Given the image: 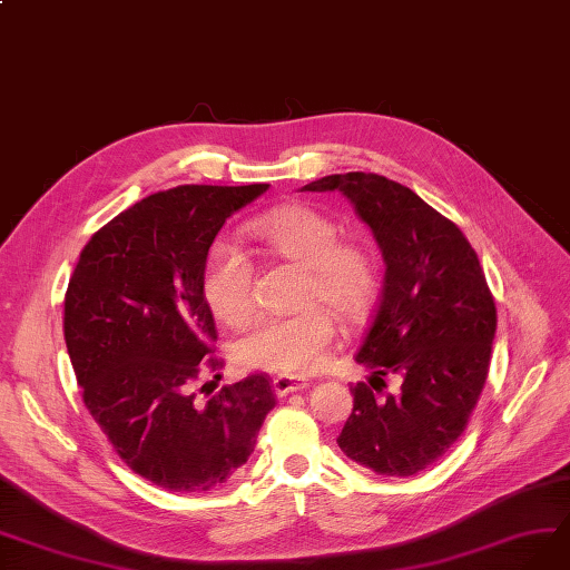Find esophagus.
I'll return each instance as SVG.
<instances>
[{
    "label": "esophagus",
    "instance_id": "1",
    "mask_svg": "<svg viewBox=\"0 0 570 570\" xmlns=\"http://www.w3.org/2000/svg\"><path fill=\"white\" fill-rule=\"evenodd\" d=\"M309 383H296L293 377H274L272 381V390L277 396H286V394H293V392H301V390H307Z\"/></svg>",
    "mask_w": 570,
    "mask_h": 570
}]
</instances>
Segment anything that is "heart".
<instances>
[{"instance_id":"b5f03b06","label":"heart","mask_w":570,"mask_h":570,"mask_svg":"<svg viewBox=\"0 0 570 570\" xmlns=\"http://www.w3.org/2000/svg\"><path fill=\"white\" fill-rule=\"evenodd\" d=\"M248 235L269 253L305 267L301 305L291 317L253 324L235 343L237 362L246 368L305 377L317 373L335 338L331 307L345 324H362L381 296V261L371 244L341 239V227L322 210L286 204L248 223ZM202 293L214 317L227 326L244 324L256 309L253 263L227 242L208 248L202 267Z\"/></svg>"}]
</instances>
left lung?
<instances>
[{
    "instance_id": "8db88e82",
    "label": "left lung",
    "mask_w": 570,
    "mask_h": 570,
    "mask_svg": "<svg viewBox=\"0 0 570 570\" xmlns=\"http://www.w3.org/2000/svg\"><path fill=\"white\" fill-rule=\"evenodd\" d=\"M305 193H343L373 229L385 282L373 324L356 352L371 386L403 377L377 400L350 387L354 409L338 436L343 453L383 476H413L465 432L487 385L498 314L474 248L462 229L413 189L377 174H335Z\"/></svg>"
}]
</instances>
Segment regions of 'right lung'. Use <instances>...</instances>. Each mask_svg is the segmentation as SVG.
Listing matches in <instances>:
<instances>
[{
	"instance_id": "add662e5",
	"label": "right lung",
	"mask_w": 570,
	"mask_h": 570,
	"mask_svg": "<svg viewBox=\"0 0 570 570\" xmlns=\"http://www.w3.org/2000/svg\"><path fill=\"white\" fill-rule=\"evenodd\" d=\"M267 187L178 185L145 197L96 232L70 277L62 331L83 406L126 465L159 489L220 487L277 404L267 373L206 402L208 385L198 387L223 368L202 293L206 253Z\"/></svg>"
}]
</instances>
